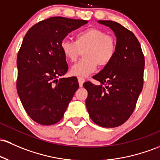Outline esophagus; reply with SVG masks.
<instances>
[{"instance_id": "34e87169", "label": "esophagus", "mask_w": 160, "mask_h": 160, "mask_svg": "<svg viewBox=\"0 0 160 160\" xmlns=\"http://www.w3.org/2000/svg\"><path fill=\"white\" fill-rule=\"evenodd\" d=\"M77 79H78L79 85H80V87H83V83L85 82V79H84L83 77H77Z\"/></svg>"}]
</instances>
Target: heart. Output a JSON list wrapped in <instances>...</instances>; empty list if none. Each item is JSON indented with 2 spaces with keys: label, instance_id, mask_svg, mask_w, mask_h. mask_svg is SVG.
<instances>
[{
  "label": "heart",
  "instance_id": "obj_1",
  "mask_svg": "<svg viewBox=\"0 0 160 160\" xmlns=\"http://www.w3.org/2000/svg\"><path fill=\"white\" fill-rule=\"evenodd\" d=\"M61 50L70 62L77 61L82 52L84 58L71 68V74L86 77L96 71L98 64L106 67L112 62L117 51L116 38L98 28H89L77 32L75 42L64 39Z\"/></svg>",
  "mask_w": 160,
  "mask_h": 160
}]
</instances>
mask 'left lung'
I'll use <instances>...</instances> for the list:
<instances>
[{
  "mask_svg": "<svg viewBox=\"0 0 160 160\" xmlns=\"http://www.w3.org/2000/svg\"><path fill=\"white\" fill-rule=\"evenodd\" d=\"M99 22L115 32L117 51L112 62L93 76L101 85L89 81L83 83L88 92L86 106L94 123L115 128L124 124L135 109L143 89L144 55L132 32L114 21Z\"/></svg>",
  "mask_w": 160,
  "mask_h": 160,
  "instance_id": "obj_1",
  "label": "left lung"
}]
</instances>
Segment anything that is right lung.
<instances>
[{"mask_svg":"<svg viewBox=\"0 0 160 160\" xmlns=\"http://www.w3.org/2000/svg\"><path fill=\"white\" fill-rule=\"evenodd\" d=\"M87 20L54 17L33 25L24 36L17 58V89L29 117L42 125H52L64 116L79 88L75 77L60 78L68 65L61 42Z\"/></svg>","mask_w":160,"mask_h":160,"instance_id":"1","label":"right lung"}]
</instances>
